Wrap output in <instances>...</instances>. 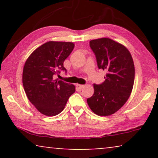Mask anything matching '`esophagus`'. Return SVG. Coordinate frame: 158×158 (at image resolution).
Masks as SVG:
<instances>
[{
	"mask_svg": "<svg viewBox=\"0 0 158 158\" xmlns=\"http://www.w3.org/2000/svg\"><path fill=\"white\" fill-rule=\"evenodd\" d=\"M76 86H77V89H78V90H82L84 88V85H81V84H77Z\"/></svg>",
	"mask_w": 158,
	"mask_h": 158,
	"instance_id": "esophagus-1",
	"label": "esophagus"
}]
</instances>
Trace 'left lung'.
<instances>
[{"label":"left lung","mask_w":158,"mask_h":158,"mask_svg":"<svg viewBox=\"0 0 158 158\" xmlns=\"http://www.w3.org/2000/svg\"><path fill=\"white\" fill-rule=\"evenodd\" d=\"M99 69L106 71L105 81L94 84V94L87 99L94 114L107 116L118 111L128 100L135 81V64L124 45L109 38L90 41Z\"/></svg>","instance_id":"1"}]
</instances>
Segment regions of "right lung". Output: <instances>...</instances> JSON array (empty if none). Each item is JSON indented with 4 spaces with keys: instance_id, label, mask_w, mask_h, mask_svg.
<instances>
[{
    "instance_id": "add662e5",
    "label": "right lung",
    "mask_w": 158,
    "mask_h": 158,
    "mask_svg": "<svg viewBox=\"0 0 158 158\" xmlns=\"http://www.w3.org/2000/svg\"><path fill=\"white\" fill-rule=\"evenodd\" d=\"M73 42L49 41L39 47L26 60L22 82L30 102L40 113L54 116L63 111L75 86L58 79L54 75L66 70L63 62L72 52Z\"/></svg>"
}]
</instances>
